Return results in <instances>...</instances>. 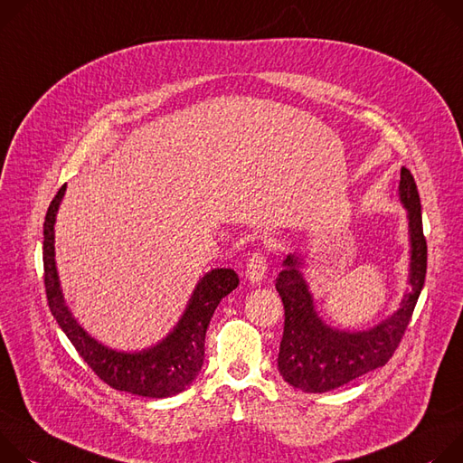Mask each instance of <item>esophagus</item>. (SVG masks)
I'll list each match as a JSON object with an SVG mask.
<instances>
[{
  "instance_id": "34e87169",
  "label": "esophagus",
  "mask_w": 463,
  "mask_h": 463,
  "mask_svg": "<svg viewBox=\"0 0 463 463\" xmlns=\"http://www.w3.org/2000/svg\"><path fill=\"white\" fill-rule=\"evenodd\" d=\"M267 258L263 253H253L246 263V279L250 283H260L267 276Z\"/></svg>"
}]
</instances>
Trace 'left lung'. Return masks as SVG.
<instances>
[{
  "label": "left lung",
  "instance_id": "left-lung-1",
  "mask_svg": "<svg viewBox=\"0 0 463 463\" xmlns=\"http://www.w3.org/2000/svg\"><path fill=\"white\" fill-rule=\"evenodd\" d=\"M399 200L408 221V287L397 309L368 329H338L322 320L303 276V255L288 253L276 288L285 307L278 370L301 392L324 393L368 372L383 368L397 349L421 294L427 274V241L423 237L421 202L414 176L401 169Z\"/></svg>",
  "mask_w": 463,
  "mask_h": 463
}]
</instances>
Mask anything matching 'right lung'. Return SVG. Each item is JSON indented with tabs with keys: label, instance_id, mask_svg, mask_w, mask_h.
I'll use <instances>...</instances> for the list:
<instances>
[{
	"label": "right lung",
	"instance_id": "obj_1",
	"mask_svg": "<svg viewBox=\"0 0 463 463\" xmlns=\"http://www.w3.org/2000/svg\"><path fill=\"white\" fill-rule=\"evenodd\" d=\"M66 193L61 187L43 222V281L49 309L84 363L116 390L141 397L164 399L193 384L203 364V340L217 305L239 285L232 269L205 272L176 326L158 344L139 351H118L95 340L73 317L66 303L55 261V222Z\"/></svg>",
	"mask_w": 463,
	"mask_h": 463
}]
</instances>
